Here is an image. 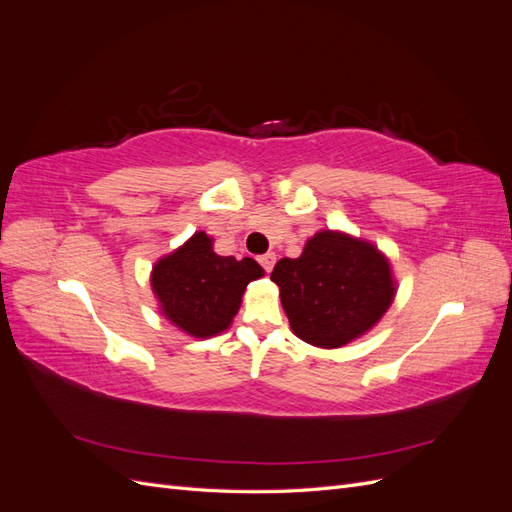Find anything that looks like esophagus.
<instances>
[{"instance_id":"obj_1","label":"esophagus","mask_w":512,"mask_h":512,"mask_svg":"<svg viewBox=\"0 0 512 512\" xmlns=\"http://www.w3.org/2000/svg\"><path fill=\"white\" fill-rule=\"evenodd\" d=\"M258 262H260V267L269 273V271L273 269V265H275V254H273V252L262 254V256L258 258Z\"/></svg>"}]
</instances>
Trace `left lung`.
Wrapping results in <instances>:
<instances>
[{
    "instance_id": "1",
    "label": "left lung",
    "mask_w": 512,
    "mask_h": 512,
    "mask_svg": "<svg viewBox=\"0 0 512 512\" xmlns=\"http://www.w3.org/2000/svg\"><path fill=\"white\" fill-rule=\"evenodd\" d=\"M271 280L280 286L294 335L320 348H339L363 335L389 309L395 288L374 245L322 230L299 258H282Z\"/></svg>"
}]
</instances>
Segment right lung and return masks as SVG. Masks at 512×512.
Here are the masks:
<instances>
[{
	"label": "right lung",
	"mask_w": 512,
	"mask_h": 512,
	"mask_svg": "<svg viewBox=\"0 0 512 512\" xmlns=\"http://www.w3.org/2000/svg\"><path fill=\"white\" fill-rule=\"evenodd\" d=\"M262 273L252 258L218 256L205 232H196L153 267L151 286L168 320L194 337H211L228 329L245 286Z\"/></svg>",
	"instance_id": "obj_1"
}]
</instances>
